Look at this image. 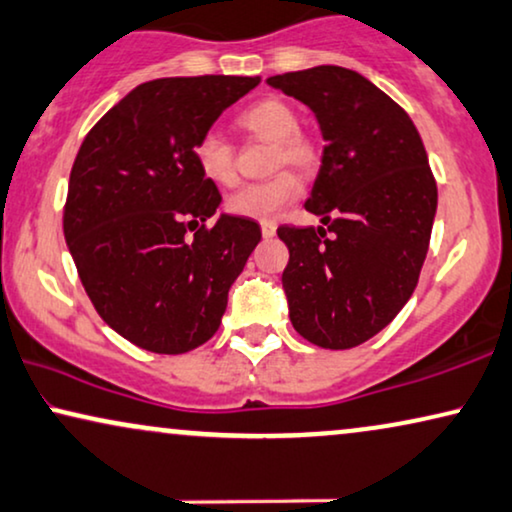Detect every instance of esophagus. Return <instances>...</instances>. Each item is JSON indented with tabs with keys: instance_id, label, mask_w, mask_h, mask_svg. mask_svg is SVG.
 Segmentation results:
<instances>
[{
	"instance_id": "obj_1",
	"label": "esophagus",
	"mask_w": 512,
	"mask_h": 512,
	"mask_svg": "<svg viewBox=\"0 0 512 512\" xmlns=\"http://www.w3.org/2000/svg\"><path fill=\"white\" fill-rule=\"evenodd\" d=\"M261 232H263L265 240H270V237H275L277 225H275V223H270V221H263V223H261Z\"/></svg>"
}]
</instances>
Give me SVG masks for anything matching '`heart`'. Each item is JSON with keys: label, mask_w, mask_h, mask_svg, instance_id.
Returning a JSON list of instances; mask_svg holds the SVG:
<instances>
[{"label": "heart", "mask_w": 512, "mask_h": 512, "mask_svg": "<svg viewBox=\"0 0 512 512\" xmlns=\"http://www.w3.org/2000/svg\"><path fill=\"white\" fill-rule=\"evenodd\" d=\"M237 124L251 136L263 138V141L275 143V157L272 167L280 169L284 164L301 171H313L320 164V148L310 136L298 131V112L282 98H261L251 103L237 115ZM195 164L207 181L216 185H232L237 178L235 155L232 145L221 134L209 131L199 138L195 145ZM301 192V181L291 174H282L268 178L263 183L242 185L228 197V211L242 218H254V221H270L287 207L291 199Z\"/></svg>", "instance_id": "obj_1"}]
</instances>
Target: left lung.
Here are the masks:
<instances>
[{
    "label": "left lung",
    "mask_w": 512,
    "mask_h": 512,
    "mask_svg": "<svg viewBox=\"0 0 512 512\" xmlns=\"http://www.w3.org/2000/svg\"><path fill=\"white\" fill-rule=\"evenodd\" d=\"M268 84L310 108L327 143L305 199L322 225L277 228L289 320L320 348H355L395 320L426 261L437 211L426 148L407 112L360 72L317 65Z\"/></svg>",
    "instance_id": "left-lung-1"
}]
</instances>
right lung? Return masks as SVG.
I'll return each mask as SVG.
<instances>
[{"label":"right lung","mask_w":512,"mask_h":512,"mask_svg":"<svg viewBox=\"0 0 512 512\" xmlns=\"http://www.w3.org/2000/svg\"><path fill=\"white\" fill-rule=\"evenodd\" d=\"M261 77L138 84L84 138L63 232L96 313L138 348L181 355L216 334L228 291L261 242L256 221L221 214L195 145Z\"/></svg>","instance_id":"add662e5"}]
</instances>
